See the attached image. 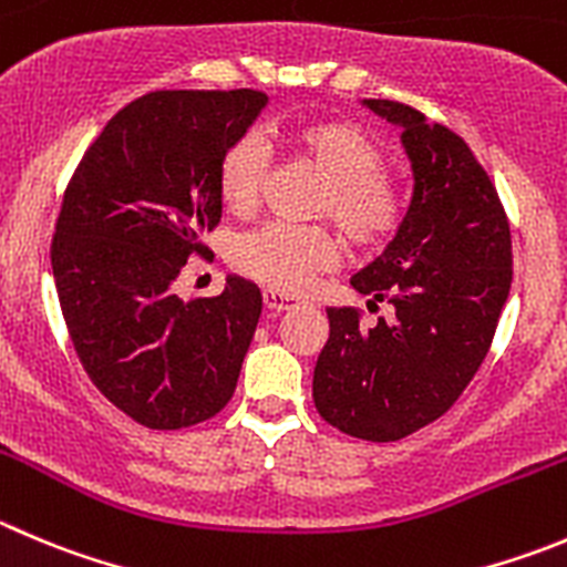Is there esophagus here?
Segmentation results:
<instances>
[{"instance_id": "esophagus-1", "label": "esophagus", "mask_w": 567, "mask_h": 567, "mask_svg": "<svg viewBox=\"0 0 567 567\" xmlns=\"http://www.w3.org/2000/svg\"><path fill=\"white\" fill-rule=\"evenodd\" d=\"M262 301H266L268 310H290L299 305V296L285 293V290H277V288H266L262 290Z\"/></svg>"}]
</instances>
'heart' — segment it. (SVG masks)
<instances>
[{"mask_svg": "<svg viewBox=\"0 0 567 567\" xmlns=\"http://www.w3.org/2000/svg\"><path fill=\"white\" fill-rule=\"evenodd\" d=\"M285 145L308 158L327 178L319 212L330 215L341 235L355 246L385 240L403 218V198L383 176V151L352 123L313 120L279 131ZM266 173V147L257 136H243L224 153L218 193L231 215L254 209ZM231 259L248 277L279 290H296L336 259V243L324 229L268 224L237 237Z\"/></svg>", "mask_w": 567, "mask_h": 567, "instance_id": "1", "label": "heart"}]
</instances>
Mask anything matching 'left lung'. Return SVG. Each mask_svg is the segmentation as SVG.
Returning a JSON list of instances; mask_svg holds the SVG:
<instances>
[{"instance_id": "left-lung-1", "label": "left lung", "mask_w": 567, "mask_h": 567, "mask_svg": "<svg viewBox=\"0 0 567 567\" xmlns=\"http://www.w3.org/2000/svg\"><path fill=\"white\" fill-rule=\"evenodd\" d=\"M363 105L403 131L414 187L394 240L349 285L394 310L361 327L355 310L327 308L313 400L338 431L396 442L439 420L478 372L509 299L512 237L462 136L394 100Z\"/></svg>"}]
</instances>
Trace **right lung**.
Here are the masks:
<instances>
[{"label":"right lung","instance_id":"obj_1","mask_svg":"<svg viewBox=\"0 0 567 567\" xmlns=\"http://www.w3.org/2000/svg\"><path fill=\"white\" fill-rule=\"evenodd\" d=\"M268 97L151 92L116 111L63 195L52 277L69 338L92 383L153 431L198 425L235 394L262 293L226 277L224 293L173 290L220 224L218 167Z\"/></svg>","mask_w":567,"mask_h":567}]
</instances>
